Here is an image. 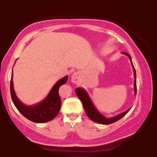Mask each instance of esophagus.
Listing matches in <instances>:
<instances>
[{
    "label": "esophagus",
    "instance_id": "esophagus-1",
    "mask_svg": "<svg viewBox=\"0 0 157 157\" xmlns=\"http://www.w3.org/2000/svg\"><path fill=\"white\" fill-rule=\"evenodd\" d=\"M80 74L78 72H74L71 75V82H74V83H76V82H78L79 80H80Z\"/></svg>",
    "mask_w": 157,
    "mask_h": 157
}]
</instances>
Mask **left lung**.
<instances>
[{
  "label": "left lung",
  "instance_id": "left-lung-1",
  "mask_svg": "<svg viewBox=\"0 0 157 157\" xmlns=\"http://www.w3.org/2000/svg\"><path fill=\"white\" fill-rule=\"evenodd\" d=\"M123 55H127L128 57H129L130 60L131 61V57L129 54L126 53V52H122ZM131 65H132L133 69H134V94H136V71H135V68L134 65H133V63L131 62ZM75 92H76V94L78 97V98L80 99L82 102V105H83V108L85 109V111H86V114L91 119V120L95 122H97V123L102 124V125H109V124L113 123V122L118 121L119 120H120L122 117H123L124 116L130 111V109L127 110V111H125V112H122L119 113V114L117 115V116L113 117L110 118H106L101 113L99 112L98 110L97 109V108L95 107L94 105L93 102L91 101V98L88 94V93L86 92V91L85 89H82V88H77L75 89Z\"/></svg>",
  "mask_w": 157,
  "mask_h": 157
}]
</instances>
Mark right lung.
I'll return each instance as SVG.
<instances>
[{
    "label": "right lung",
    "instance_id": "1",
    "mask_svg": "<svg viewBox=\"0 0 157 157\" xmlns=\"http://www.w3.org/2000/svg\"><path fill=\"white\" fill-rule=\"evenodd\" d=\"M68 76L59 80L52 87L47 97L43 101L32 105H24L16 96L13 80L10 81V93L14 105L21 113L30 121L44 123L53 120L58 114L61 107V100L58 94L59 88L67 82Z\"/></svg>",
    "mask_w": 157,
    "mask_h": 157
}]
</instances>
